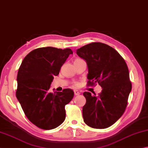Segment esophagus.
<instances>
[{
  "label": "esophagus",
  "mask_w": 148,
  "mask_h": 148,
  "mask_svg": "<svg viewBox=\"0 0 148 148\" xmlns=\"http://www.w3.org/2000/svg\"><path fill=\"white\" fill-rule=\"evenodd\" d=\"M74 94L75 95H79L80 94V92L78 91V90H74Z\"/></svg>",
  "instance_id": "1"
}]
</instances>
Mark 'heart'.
Wrapping results in <instances>:
<instances>
[{
    "label": "heart",
    "mask_w": 148,
    "mask_h": 148,
    "mask_svg": "<svg viewBox=\"0 0 148 148\" xmlns=\"http://www.w3.org/2000/svg\"><path fill=\"white\" fill-rule=\"evenodd\" d=\"M77 60H81V59H77ZM75 86H78V85H79V84L78 83H77V82H75Z\"/></svg>",
    "instance_id": "1"
}]
</instances>
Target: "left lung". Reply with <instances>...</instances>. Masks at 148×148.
<instances>
[{"label": "left lung", "mask_w": 148, "mask_h": 148, "mask_svg": "<svg viewBox=\"0 0 148 148\" xmlns=\"http://www.w3.org/2000/svg\"><path fill=\"white\" fill-rule=\"evenodd\" d=\"M77 54L86 62L88 85L98 83L102 88L97 96L83 93L84 123L92 128H107L123 115L127 105L132 88L127 66L114 49L103 43L87 44L77 49Z\"/></svg>", "instance_id": "obj_1"}]
</instances>
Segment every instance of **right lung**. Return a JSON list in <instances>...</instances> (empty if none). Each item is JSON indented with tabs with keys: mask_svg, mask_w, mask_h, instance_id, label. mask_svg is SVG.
I'll return each instance as SVG.
<instances>
[{
	"mask_svg": "<svg viewBox=\"0 0 148 148\" xmlns=\"http://www.w3.org/2000/svg\"><path fill=\"white\" fill-rule=\"evenodd\" d=\"M71 54L69 48L36 49L25 57L18 70L16 97L27 118L39 128L50 130L65 120V106L73 97V91L51 92L49 88Z\"/></svg>",
	"mask_w": 148,
	"mask_h": 148,
	"instance_id": "obj_1",
	"label": "right lung"
}]
</instances>
